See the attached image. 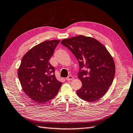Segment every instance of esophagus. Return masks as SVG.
I'll return each instance as SVG.
<instances>
[{"label":"esophagus","instance_id":"obj_1","mask_svg":"<svg viewBox=\"0 0 133 133\" xmlns=\"http://www.w3.org/2000/svg\"><path fill=\"white\" fill-rule=\"evenodd\" d=\"M74 79V77L72 76H71V75L69 76L66 78V80H67V81L72 80V79Z\"/></svg>","mask_w":133,"mask_h":133}]
</instances>
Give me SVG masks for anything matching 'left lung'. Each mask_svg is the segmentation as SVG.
<instances>
[{
  "instance_id": "1",
  "label": "left lung",
  "mask_w": 133,
  "mask_h": 133,
  "mask_svg": "<svg viewBox=\"0 0 133 133\" xmlns=\"http://www.w3.org/2000/svg\"><path fill=\"white\" fill-rule=\"evenodd\" d=\"M61 43L78 61V77L82 85L76 92L78 96L89 102L100 99L114 78L115 65L110 54L99 41L90 37L77 36L64 39Z\"/></svg>"
}]
</instances>
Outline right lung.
Returning <instances> with one entry per match:
<instances>
[{"instance_id": "1", "label": "right lung", "mask_w": 133, "mask_h": 133, "mask_svg": "<svg viewBox=\"0 0 133 133\" xmlns=\"http://www.w3.org/2000/svg\"><path fill=\"white\" fill-rule=\"evenodd\" d=\"M60 40L43 42L23 57L18 76L23 90L31 100L43 104L57 94L62 83L56 79L49 60Z\"/></svg>"}]
</instances>
